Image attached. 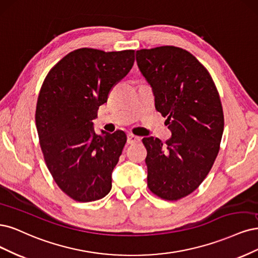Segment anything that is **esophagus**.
Masks as SVG:
<instances>
[{
    "label": "esophagus",
    "mask_w": 258,
    "mask_h": 258,
    "mask_svg": "<svg viewBox=\"0 0 258 258\" xmlns=\"http://www.w3.org/2000/svg\"><path fill=\"white\" fill-rule=\"evenodd\" d=\"M140 141V137L134 135V134H128L127 135V144L133 145V144H138Z\"/></svg>",
    "instance_id": "esophagus-1"
}]
</instances>
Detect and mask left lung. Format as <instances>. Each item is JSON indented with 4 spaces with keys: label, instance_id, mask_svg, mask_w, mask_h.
Listing matches in <instances>:
<instances>
[{
    "label": "left lung",
    "instance_id": "8db88e82",
    "mask_svg": "<svg viewBox=\"0 0 258 258\" xmlns=\"http://www.w3.org/2000/svg\"><path fill=\"white\" fill-rule=\"evenodd\" d=\"M136 61L171 131L164 145L159 138L143 139L148 187L165 201H179L202 184L220 151L224 113L219 91L210 73L185 49H140Z\"/></svg>",
    "mask_w": 258,
    "mask_h": 258
}]
</instances>
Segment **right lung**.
Listing matches in <instances>:
<instances>
[{
	"instance_id": "1",
	"label": "right lung",
	"mask_w": 258,
	"mask_h": 258,
	"mask_svg": "<svg viewBox=\"0 0 258 258\" xmlns=\"http://www.w3.org/2000/svg\"><path fill=\"white\" fill-rule=\"evenodd\" d=\"M134 61V50L80 48L57 62L41 85L35 111L40 149L56 185L74 201L94 202L110 192L126 135H97L92 120Z\"/></svg>"
}]
</instances>
